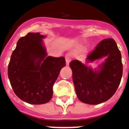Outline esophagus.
I'll list each match as a JSON object with an SVG mask.
<instances>
[{"label": "esophagus", "mask_w": 129, "mask_h": 129, "mask_svg": "<svg viewBox=\"0 0 129 129\" xmlns=\"http://www.w3.org/2000/svg\"><path fill=\"white\" fill-rule=\"evenodd\" d=\"M66 61L67 66H69V63L71 61V55L70 54H67L66 55Z\"/></svg>", "instance_id": "1"}]
</instances>
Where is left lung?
<instances>
[{
    "mask_svg": "<svg viewBox=\"0 0 129 129\" xmlns=\"http://www.w3.org/2000/svg\"><path fill=\"white\" fill-rule=\"evenodd\" d=\"M106 57L99 70L82 63L79 60L70 63L73 81L78 99L83 103L97 105L107 101L115 94L122 75L121 54L112 38L101 41L86 58V63Z\"/></svg>",
    "mask_w": 129,
    "mask_h": 129,
    "instance_id": "1",
    "label": "left lung"
}]
</instances>
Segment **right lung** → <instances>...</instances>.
I'll use <instances>...</instances> for the list:
<instances>
[{
  "label": "right lung",
  "instance_id": "1",
  "mask_svg": "<svg viewBox=\"0 0 129 129\" xmlns=\"http://www.w3.org/2000/svg\"><path fill=\"white\" fill-rule=\"evenodd\" d=\"M40 33L30 32L18 41L8 68V75L14 93L30 104L46 103L52 99L53 85L64 57L47 56Z\"/></svg>",
  "mask_w": 129,
  "mask_h": 129
}]
</instances>
